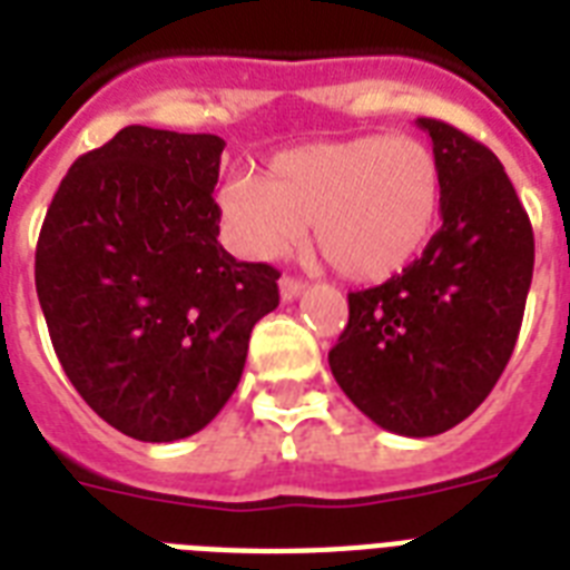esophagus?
Segmentation results:
<instances>
[{"instance_id":"esophagus-1","label":"esophagus","mask_w":570,"mask_h":570,"mask_svg":"<svg viewBox=\"0 0 570 570\" xmlns=\"http://www.w3.org/2000/svg\"><path fill=\"white\" fill-rule=\"evenodd\" d=\"M304 281H298V277H289V275H284L281 277V298H284V302H295V298H298V295L304 293Z\"/></svg>"}]
</instances>
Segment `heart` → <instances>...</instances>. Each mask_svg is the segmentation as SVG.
I'll use <instances>...</instances> for the list:
<instances>
[{
    "label": "heart",
    "instance_id": "obj_1",
    "mask_svg": "<svg viewBox=\"0 0 570 570\" xmlns=\"http://www.w3.org/2000/svg\"><path fill=\"white\" fill-rule=\"evenodd\" d=\"M446 177L414 136L366 132L281 150L263 177L236 174L218 189L230 242L277 257L311 222L313 245L348 281H384L414 263L441 227Z\"/></svg>",
    "mask_w": 570,
    "mask_h": 570
}]
</instances>
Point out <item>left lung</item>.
<instances>
[{
    "instance_id": "8db88e82",
    "label": "left lung",
    "mask_w": 570,
    "mask_h": 570,
    "mask_svg": "<svg viewBox=\"0 0 570 570\" xmlns=\"http://www.w3.org/2000/svg\"><path fill=\"white\" fill-rule=\"evenodd\" d=\"M446 177L443 224L423 257L348 293L331 373L375 425L432 438L476 411L518 343L532 284L530 215L482 141L416 118Z\"/></svg>"
}]
</instances>
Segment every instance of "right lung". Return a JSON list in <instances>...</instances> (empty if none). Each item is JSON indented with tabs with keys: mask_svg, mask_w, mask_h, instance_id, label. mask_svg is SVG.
Segmentation results:
<instances>
[{
	"mask_svg": "<svg viewBox=\"0 0 570 570\" xmlns=\"http://www.w3.org/2000/svg\"><path fill=\"white\" fill-rule=\"evenodd\" d=\"M224 141L124 127L79 156L35 250L49 340L79 396L118 432H200L239 384L250 328L281 302L268 263L218 242Z\"/></svg>",
	"mask_w": 570,
	"mask_h": 570,
	"instance_id": "1",
	"label": "right lung"
}]
</instances>
